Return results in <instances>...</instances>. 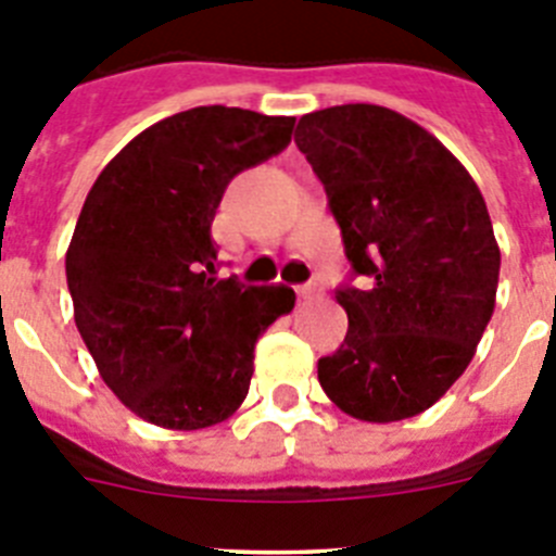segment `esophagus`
I'll use <instances>...</instances> for the list:
<instances>
[{
	"label": "esophagus",
	"mask_w": 556,
	"mask_h": 556,
	"mask_svg": "<svg viewBox=\"0 0 556 556\" xmlns=\"http://www.w3.org/2000/svg\"><path fill=\"white\" fill-rule=\"evenodd\" d=\"M294 292H298V298H301V301H314V298H320V283H314V281H308V283H301V287L294 289Z\"/></svg>",
	"instance_id": "1"
}]
</instances>
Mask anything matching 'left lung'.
<instances>
[{"mask_svg":"<svg viewBox=\"0 0 556 556\" xmlns=\"http://www.w3.org/2000/svg\"><path fill=\"white\" fill-rule=\"evenodd\" d=\"M294 144L365 281L337 289L348 333L317 362L323 390L367 424L420 415L493 317L501 250L479 186L429 130L367 102L306 113Z\"/></svg>","mask_w":556,"mask_h":556,"instance_id":"1","label":"left lung"}]
</instances>
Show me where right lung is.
I'll return each instance as SVG.
<instances>
[{"mask_svg":"<svg viewBox=\"0 0 556 556\" xmlns=\"http://www.w3.org/2000/svg\"><path fill=\"white\" fill-rule=\"evenodd\" d=\"M294 116L203 105L139 132L100 172L66 250L75 323L102 381L147 424L194 431L242 406L253 348L294 292L217 278L211 223Z\"/></svg>","mask_w":556,"mask_h":556,"instance_id":"add662e5","label":"right lung"}]
</instances>
